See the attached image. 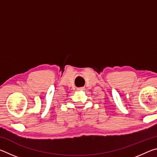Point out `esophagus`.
<instances>
[{
  "label": "esophagus",
  "mask_w": 157,
  "mask_h": 157,
  "mask_svg": "<svg viewBox=\"0 0 157 157\" xmlns=\"http://www.w3.org/2000/svg\"><path fill=\"white\" fill-rule=\"evenodd\" d=\"M84 87H80V88H78L77 90H78V91H84Z\"/></svg>",
  "instance_id": "1"
}]
</instances>
